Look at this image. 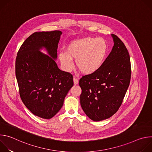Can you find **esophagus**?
Instances as JSON below:
<instances>
[{
	"instance_id": "34e87169",
	"label": "esophagus",
	"mask_w": 152,
	"mask_h": 152,
	"mask_svg": "<svg viewBox=\"0 0 152 152\" xmlns=\"http://www.w3.org/2000/svg\"><path fill=\"white\" fill-rule=\"evenodd\" d=\"M73 82H74V83H75V85H77V84L79 83L78 79H76V78H75V77H74V78H73Z\"/></svg>"
}]
</instances>
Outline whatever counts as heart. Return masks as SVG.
Here are the masks:
<instances>
[{"instance_id":"1","label":"heart","mask_w":152,"mask_h":152,"mask_svg":"<svg viewBox=\"0 0 152 152\" xmlns=\"http://www.w3.org/2000/svg\"><path fill=\"white\" fill-rule=\"evenodd\" d=\"M106 53V46L103 39L85 37L70 42L66 52L59 54V59L65 70L71 71L73 68V59H76V66L80 72L91 75L101 67Z\"/></svg>"}]
</instances>
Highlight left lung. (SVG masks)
<instances>
[{
  "instance_id": "1",
  "label": "left lung",
  "mask_w": 152,
  "mask_h": 152,
  "mask_svg": "<svg viewBox=\"0 0 152 152\" xmlns=\"http://www.w3.org/2000/svg\"><path fill=\"white\" fill-rule=\"evenodd\" d=\"M114 46L95 73L79 80L80 102L91 120L99 121L110 118L118 110L129 87L131 67L128 51L121 40L111 34Z\"/></svg>"
}]
</instances>
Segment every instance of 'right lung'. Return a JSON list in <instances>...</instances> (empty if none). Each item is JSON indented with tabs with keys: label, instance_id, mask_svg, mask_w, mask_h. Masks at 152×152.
I'll return each mask as SVG.
<instances>
[{
	"label": "right lung",
	"instance_id": "add662e5",
	"mask_svg": "<svg viewBox=\"0 0 152 152\" xmlns=\"http://www.w3.org/2000/svg\"><path fill=\"white\" fill-rule=\"evenodd\" d=\"M60 31L36 32L20 47L15 61V75L20 95L35 115L54 117L73 86V76L61 70L56 62ZM44 49L47 55L41 52Z\"/></svg>",
	"mask_w": 152,
	"mask_h": 152
}]
</instances>
